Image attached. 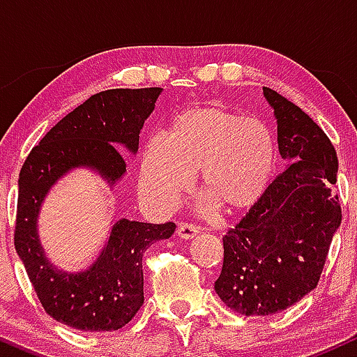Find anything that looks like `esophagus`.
<instances>
[{
  "label": "esophagus",
  "mask_w": 357,
  "mask_h": 357,
  "mask_svg": "<svg viewBox=\"0 0 357 357\" xmlns=\"http://www.w3.org/2000/svg\"><path fill=\"white\" fill-rule=\"evenodd\" d=\"M176 233H178L179 238L183 240H192L195 238L196 235H198V230H196L192 225H186V223H181L178 227V230H176Z\"/></svg>",
  "instance_id": "esophagus-1"
}]
</instances>
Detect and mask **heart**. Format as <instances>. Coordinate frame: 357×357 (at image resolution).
Listing matches in <instances>:
<instances>
[{
  "instance_id": "1",
  "label": "heart",
  "mask_w": 357,
  "mask_h": 357,
  "mask_svg": "<svg viewBox=\"0 0 357 357\" xmlns=\"http://www.w3.org/2000/svg\"><path fill=\"white\" fill-rule=\"evenodd\" d=\"M277 162L272 130L220 102L195 105L173 119L167 139L154 136L142 154L139 191L151 210H174L199 176V191L228 215L264 198Z\"/></svg>"
}]
</instances>
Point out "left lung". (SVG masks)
<instances>
[{"label": "left lung", "instance_id": "obj_1", "mask_svg": "<svg viewBox=\"0 0 357 357\" xmlns=\"http://www.w3.org/2000/svg\"><path fill=\"white\" fill-rule=\"evenodd\" d=\"M264 97L277 119L285 169L223 236V268L215 282L221 301L248 317L278 314L312 292L342 218L329 137L275 90L264 87Z\"/></svg>", "mask_w": 357, "mask_h": 357}]
</instances>
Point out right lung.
Segmentation results:
<instances>
[{
  "label": "right lung",
  "instance_id": "right-lung-1",
  "mask_svg": "<svg viewBox=\"0 0 357 357\" xmlns=\"http://www.w3.org/2000/svg\"><path fill=\"white\" fill-rule=\"evenodd\" d=\"M161 89H112L96 93L65 116L31 149L18 179L15 248L50 317L87 333L124 327L144 304L142 257L166 240L174 223L116 220L99 257L79 272L53 265L42 247L38 216L52 188L75 169L99 174L110 190L124 178L117 146L136 155L139 132Z\"/></svg>",
  "mask_w": 357,
  "mask_h": 357
}]
</instances>
